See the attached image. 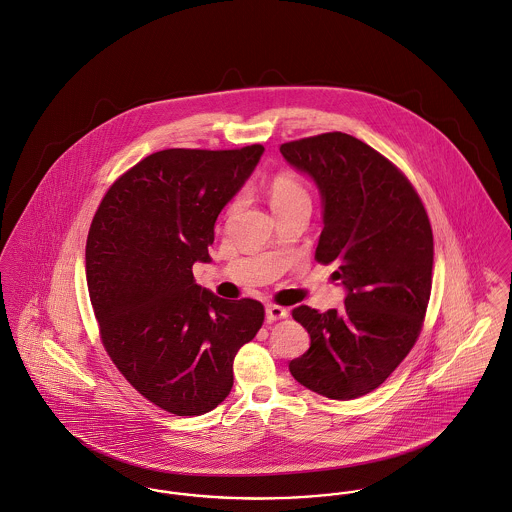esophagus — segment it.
<instances>
[{
  "label": "esophagus",
  "instance_id": "1",
  "mask_svg": "<svg viewBox=\"0 0 512 512\" xmlns=\"http://www.w3.org/2000/svg\"><path fill=\"white\" fill-rule=\"evenodd\" d=\"M265 316H267V322H277V320H283L288 316V310L283 306H277V304H267Z\"/></svg>",
  "mask_w": 512,
  "mask_h": 512
}]
</instances>
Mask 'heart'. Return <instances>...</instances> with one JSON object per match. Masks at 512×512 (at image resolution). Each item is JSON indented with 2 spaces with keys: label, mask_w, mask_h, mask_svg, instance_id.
Returning a JSON list of instances; mask_svg holds the SVG:
<instances>
[{
  "label": "heart",
  "mask_w": 512,
  "mask_h": 512,
  "mask_svg": "<svg viewBox=\"0 0 512 512\" xmlns=\"http://www.w3.org/2000/svg\"><path fill=\"white\" fill-rule=\"evenodd\" d=\"M269 198H271V206L273 210H283V208H290V206H298V204H308L310 206V194L304 188V184L290 176V174H279L271 180L269 184ZM237 200L229 206V212L235 210Z\"/></svg>",
  "instance_id": "heart-1"
}]
</instances>
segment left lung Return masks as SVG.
<instances>
[{
  "label": "left lung",
  "instance_id": "obj_1",
  "mask_svg": "<svg viewBox=\"0 0 512 512\" xmlns=\"http://www.w3.org/2000/svg\"><path fill=\"white\" fill-rule=\"evenodd\" d=\"M286 163L322 196L316 261L338 265L340 310H292L310 349L288 369L306 389L349 400L375 391L418 340L426 316L434 237L420 196L397 167L347 133L281 145Z\"/></svg>",
  "mask_w": 512,
  "mask_h": 512
}]
</instances>
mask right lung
<instances>
[{
	"label": "right lung",
	"instance_id": "right-lung-1",
	"mask_svg": "<svg viewBox=\"0 0 512 512\" xmlns=\"http://www.w3.org/2000/svg\"><path fill=\"white\" fill-rule=\"evenodd\" d=\"M265 147L165 149L106 192L88 231L86 281L100 336L119 373L176 416L214 410L233 387V359L265 308L198 286L214 224Z\"/></svg>",
	"mask_w": 512,
	"mask_h": 512
}]
</instances>
